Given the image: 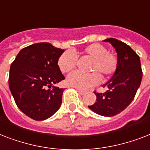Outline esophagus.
Returning <instances> with one entry per match:
<instances>
[{
  "mask_svg": "<svg viewBox=\"0 0 150 150\" xmlns=\"http://www.w3.org/2000/svg\"><path fill=\"white\" fill-rule=\"evenodd\" d=\"M76 91H78L79 94H81V96H82V95H84L86 92L85 91H83V90H81V89H76Z\"/></svg>",
  "mask_w": 150,
  "mask_h": 150,
  "instance_id": "esophagus-1",
  "label": "esophagus"
}]
</instances>
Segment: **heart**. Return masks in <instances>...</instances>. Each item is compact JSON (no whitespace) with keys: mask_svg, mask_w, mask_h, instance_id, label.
Wrapping results in <instances>:
<instances>
[{"mask_svg":"<svg viewBox=\"0 0 150 150\" xmlns=\"http://www.w3.org/2000/svg\"><path fill=\"white\" fill-rule=\"evenodd\" d=\"M83 54L91 59L88 70L89 74L73 72L67 77L66 82L70 87L77 89H86L98 83L101 76L109 77L114 74L119 66L118 58L113 53H110L104 45L95 43L88 45L83 49ZM77 57L75 52L68 50L63 52L58 59V66L62 73H69L75 68Z\"/></svg>","mask_w":150,"mask_h":150,"instance_id":"heart-1","label":"heart"}]
</instances>
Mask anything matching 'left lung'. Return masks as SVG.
<instances>
[{
    "instance_id": "left-lung-1",
    "label": "left lung",
    "mask_w": 150,
    "mask_h": 150,
    "mask_svg": "<svg viewBox=\"0 0 150 150\" xmlns=\"http://www.w3.org/2000/svg\"><path fill=\"white\" fill-rule=\"evenodd\" d=\"M103 41L110 42L114 47L119 60L117 71L107 83L108 90L96 95V102L88 105L90 110L101 116L112 117L122 112L134 99L142 78L140 58L132 47L115 38H107Z\"/></svg>"
}]
</instances>
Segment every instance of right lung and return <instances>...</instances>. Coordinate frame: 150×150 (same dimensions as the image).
Instances as JSON below:
<instances>
[{
	"instance_id": "1",
	"label": "right lung",
	"mask_w": 150,
	"mask_h": 150,
	"mask_svg": "<svg viewBox=\"0 0 150 150\" xmlns=\"http://www.w3.org/2000/svg\"><path fill=\"white\" fill-rule=\"evenodd\" d=\"M63 52L49 43H38L23 48L11 63V95L18 109L35 120L51 117L62 104L64 89L54 84L65 79L58 66Z\"/></svg>"
}]
</instances>
